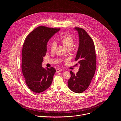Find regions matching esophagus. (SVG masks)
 I'll return each mask as SVG.
<instances>
[{
    "instance_id": "1",
    "label": "esophagus",
    "mask_w": 121,
    "mask_h": 121,
    "mask_svg": "<svg viewBox=\"0 0 121 121\" xmlns=\"http://www.w3.org/2000/svg\"><path fill=\"white\" fill-rule=\"evenodd\" d=\"M62 70H62V69H61V68H57V69H56V72H57V73L60 72L62 71Z\"/></svg>"
}]
</instances>
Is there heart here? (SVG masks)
Wrapping results in <instances>:
<instances>
[{"label": "heart", "instance_id": "heart-1", "mask_svg": "<svg viewBox=\"0 0 121 121\" xmlns=\"http://www.w3.org/2000/svg\"><path fill=\"white\" fill-rule=\"evenodd\" d=\"M59 41L62 44L66 49H71L74 44V41L73 37L69 34H66L59 38ZM56 44L55 42H52L50 44V50L52 52L55 50Z\"/></svg>", "mask_w": 121, "mask_h": 121}]
</instances>
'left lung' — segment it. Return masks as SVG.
<instances>
[{
  "instance_id": "8db88e82",
  "label": "left lung",
  "mask_w": 121,
  "mask_h": 121,
  "mask_svg": "<svg viewBox=\"0 0 121 121\" xmlns=\"http://www.w3.org/2000/svg\"><path fill=\"white\" fill-rule=\"evenodd\" d=\"M79 36V47L75 60L79 66L76 75L70 71L67 83L69 88L76 93L86 91L94 77L96 68V51L94 42L84 29L75 27ZM78 64H77V65Z\"/></svg>"
}]
</instances>
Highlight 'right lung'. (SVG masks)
I'll return each mask as SVG.
<instances>
[{
  "label": "right lung",
  "instance_id": "right-lung-1",
  "mask_svg": "<svg viewBox=\"0 0 121 121\" xmlns=\"http://www.w3.org/2000/svg\"><path fill=\"white\" fill-rule=\"evenodd\" d=\"M60 30L39 26L25 39L22 49V73L27 86L34 92L43 91L52 83L55 68H44L42 64L47 52V43Z\"/></svg>",
  "mask_w": 121,
  "mask_h": 121
}]
</instances>
